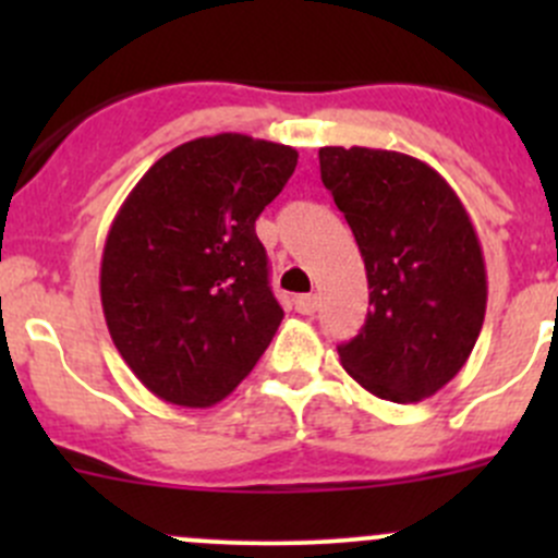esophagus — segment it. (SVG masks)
Returning <instances> with one entry per match:
<instances>
[{
    "instance_id": "1",
    "label": "esophagus",
    "mask_w": 558,
    "mask_h": 558,
    "mask_svg": "<svg viewBox=\"0 0 558 558\" xmlns=\"http://www.w3.org/2000/svg\"><path fill=\"white\" fill-rule=\"evenodd\" d=\"M294 307H296V313L313 315L315 311H318V296H315V294H302V296H296Z\"/></svg>"
}]
</instances>
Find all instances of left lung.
Listing matches in <instances>:
<instances>
[{
    "label": "left lung",
    "mask_w": 558,
    "mask_h": 558,
    "mask_svg": "<svg viewBox=\"0 0 558 558\" xmlns=\"http://www.w3.org/2000/svg\"><path fill=\"white\" fill-rule=\"evenodd\" d=\"M320 180L345 216L369 286L362 331L337 348L359 386L418 402L464 367L486 315V264L456 191L397 150L320 148Z\"/></svg>",
    "instance_id": "left-lung-1"
}]
</instances>
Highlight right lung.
<instances>
[{
  "instance_id": "obj_1",
  "label": "right lung",
  "mask_w": 558,
  "mask_h": 558,
  "mask_svg": "<svg viewBox=\"0 0 558 558\" xmlns=\"http://www.w3.org/2000/svg\"><path fill=\"white\" fill-rule=\"evenodd\" d=\"M296 159L291 145L247 134L191 140L118 210L99 272L105 320L129 369L165 402H221L272 342L283 307L256 218Z\"/></svg>"
}]
</instances>
